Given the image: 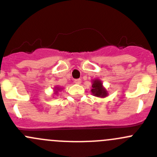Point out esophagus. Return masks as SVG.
<instances>
[{"instance_id": "obj_1", "label": "esophagus", "mask_w": 157, "mask_h": 157, "mask_svg": "<svg viewBox=\"0 0 157 157\" xmlns=\"http://www.w3.org/2000/svg\"><path fill=\"white\" fill-rule=\"evenodd\" d=\"M74 83H77V84H80V83H81V79H75L74 80Z\"/></svg>"}]
</instances>
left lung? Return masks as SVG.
<instances>
[{"label":"left lung","mask_w":157,"mask_h":157,"mask_svg":"<svg viewBox=\"0 0 157 157\" xmlns=\"http://www.w3.org/2000/svg\"><path fill=\"white\" fill-rule=\"evenodd\" d=\"M91 92L94 96H98V97H105L107 96L106 90L102 87V82L99 80H95L92 85Z\"/></svg>","instance_id":"8db88e82"}]
</instances>
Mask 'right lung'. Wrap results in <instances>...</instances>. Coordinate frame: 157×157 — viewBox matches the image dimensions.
Segmentation results:
<instances>
[{
  "label": "right lung",
  "mask_w": 157,
  "mask_h": 157,
  "mask_svg": "<svg viewBox=\"0 0 157 157\" xmlns=\"http://www.w3.org/2000/svg\"><path fill=\"white\" fill-rule=\"evenodd\" d=\"M57 88V90H60V89L59 88H58V87H56ZM58 91H55V93H57V92H58Z\"/></svg>",
  "instance_id": "right-lung-1"
}]
</instances>
